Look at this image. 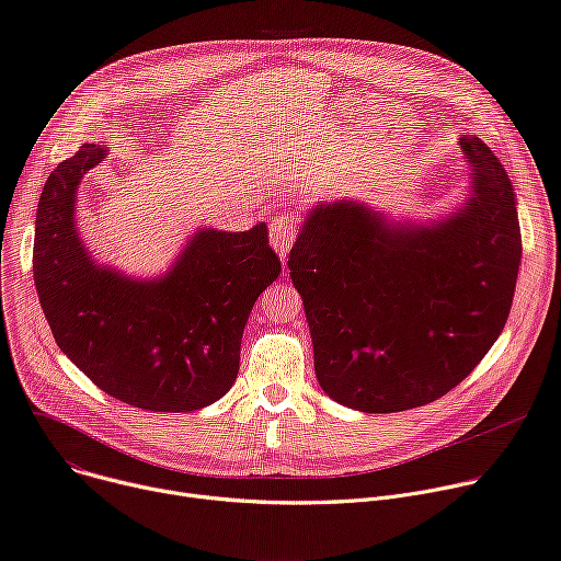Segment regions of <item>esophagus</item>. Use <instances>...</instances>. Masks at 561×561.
<instances>
[{
  "label": "esophagus",
  "mask_w": 561,
  "mask_h": 561,
  "mask_svg": "<svg viewBox=\"0 0 561 561\" xmlns=\"http://www.w3.org/2000/svg\"><path fill=\"white\" fill-rule=\"evenodd\" d=\"M297 234H299V224L288 215H282L271 224V243L279 252V257H286Z\"/></svg>",
  "instance_id": "1"
}]
</instances>
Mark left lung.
I'll return each mask as SVG.
<instances>
[{
  "mask_svg": "<svg viewBox=\"0 0 561 561\" xmlns=\"http://www.w3.org/2000/svg\"><path fill=\"white\" fill-rule=\"evenodd\" d=\"M461 147L474 194L449 221L389 230L346 201L320 206L290 248L320 387L351 410L434 402L505 327L522 262L515 192L481 138L463 136Z\"/></svg>",
  "mask_w": 561,
  "mask_h": 561,
  "instance_id": "8db88e82",
  "label": "left lung"
}]
</instances>
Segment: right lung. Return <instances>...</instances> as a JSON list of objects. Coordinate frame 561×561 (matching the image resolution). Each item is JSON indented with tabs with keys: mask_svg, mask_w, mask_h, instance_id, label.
<instances>
[{
	"mask_svg": "<svg viewBox=\"0 0 561 561\" xmlns=\"http://www.w3.org/2000/svg\"><path fill=\"white\" fill-rule=\"evenodd\" d=\"M84 142L50 172L35 219L39 307L67 358L105 393L147 412H194L237 380L241 335L282 271L264 224L198 232L172 273L131 282L98 268L73 228L82 174L105 157Z\"/></svg>",
	"mask_w": 561,
	"mask_h": 561,
	"instance_id": "add662e5",
	"label": "right lung"
}]
</instances>
